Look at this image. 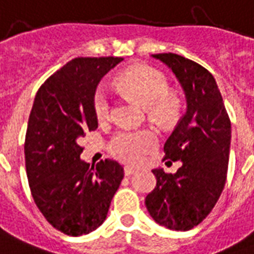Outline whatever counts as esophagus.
Listing matches in <instances>:
<instances>
[{
	"label": "esophagus",
	"instance_id": "34e87169",
	"mask_svg": "<svg viewBox=\"0 0 254 254\" xmlns=\"http://www.w3.org/2000/svg\"><path fill=\"white\" fill-rule=\"evenodd\" d=\"M136 168H133V167H130V165H127L125 168H124V172H125V175L127 176H130V175H133L134 172H136Z\"/></svg>",
	"mask_w": 254,
	"mask_h": 254
}]
</instances>
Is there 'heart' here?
Instances as JSON below:
<instances>
[{
  "label": "heart",
  "instance_id": "b5f03b06",
  "mask_svg": "<svg viewBox=\"0 0 254 254\" xmlns=\"http://www.w3.org/2000/svg\"><path fill=\"white\" fill-rule=\"evenodd\" d=\"M118 83L144 106L151 108L155 117L167 120L174 114V101L165 97L170 89L168 80L159 69L145 64L133 65L120 75ZM95 113L99 120L108 118L110 113V97L102 87L95 94ZM156 144L157 136L151 129L121 130L112 138L110 151L120 160L138 164Z\"/></svg>",
  "mask_w": 254,
  "mask_h": 254
}]
</instances>
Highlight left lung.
Masks as SVG:
<instances>
[{"instance_id":"obj_1","label":"left lung","mask_w":254,"mask_h":254,"mask_svg":"<svg viewBox=\"0 0 254 254\" xmlns=\"http://www.w3.org/2000/svg\"><path fill=\"white\" fill-rule=\"evenodd\" d=\"M174 72L186 95V114L164 144L165 157L182 161L175 174L152 170L156 187L145 206L156 223L171 230H190L217 203L226 182L232 125L214 76L192 60L157 54Z\"/></svg>"}]
</instances>
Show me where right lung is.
<instances>
[{
	"label": "right lung",
	"instance_id": "obj_1",
	"mask_svg": "<svg viewBox=\"0 0 254 254\" xmlns=\"http://www.w3.org/2000/svg\"><path fill=\"white\" fill-rule=\"evenodd\" d=\"M124 58H76L51 75L36 94L25 137V167L35 203L52 226L71 237L106 219L124 178L117 161L80 159L79 138L98 127L95 91Z\"/></svg>",
	"mask_w": 254,
	"mask_h": 254
}]
</instances>
